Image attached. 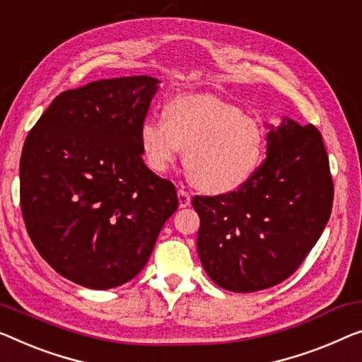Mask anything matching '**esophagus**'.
Wrapping results in <instances>:
<instances>
[{"mask_svg":"<svg viewBox=\"0 0 362 362\" xmlns=\"http://www.w3.org/2000/svg\"><path fill=\"white\" fill-rule=\"evenodd\" d=\"M177 197H179L180 208H187L188 204H190V202H192V198H190V195H188V192L183 190V188H180V190L177 192Z\"/></svg>","mask_w":362,"mask_h":362,"instance_id":"esophagus-1","label":"esophagus"}]
</instances>
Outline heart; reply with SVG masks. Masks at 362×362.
Returning <instances> with one entry per match:
<instances>
[{"label": "heart", "instance_id": "b5f03b06", "mask_svg": "<svg viewBox=\"0 0 362 362\" xmlns=\"http://www.w3.org/2000/svg\"><path fill=\"white\" fill-rule=\"evenodd\" d=\"M139 144L154 172H165L185 151L192 182L208 193H228L244 185L262 164L265 129L218 97L185 95L165 105L164 120L141 123Z\"/></svg>", "mask_w": 362, "mask_h": 362}]
</instances>
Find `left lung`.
<instances>
[{
    "mask_svg": "<svg viewBox=\"0 0 362 362\" xmlns=\"http://www.w3.org/2000/svg\"><path fill=\"white\" fill-rule=\"evenodd\" d=\"M192 204L199 260L219 288L255 293L284 281L330 219L333 180L320 132L284 118L269 127L267 159L244 185Z\"/></svg>",
    "mask_w": 362,
    "mask_h": 362,
    "instance_id": "obj_1",
    "label": "left lung"
}]
</instances>
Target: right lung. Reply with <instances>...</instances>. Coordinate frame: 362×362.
Instances as JSON below:
<instances>
[{
  "mask_svg": "<svg viewBox=\"0 0 362 362\" xmlns=\"http://www.w3.org/2000/svg\"><path fill=\"white\" fill-rule=\"evenodd\" d=\"M159 81L100 79L57 95L27 134L21 209L43 260L90 289L128 283L146 265L179 199L143 160L139 127Z\"/></svg>",
  "mask_w": 362,
  "mask_h": 362,
  "instance_id": "add662e5",
  "label": "right lung"
}]
</instances>
